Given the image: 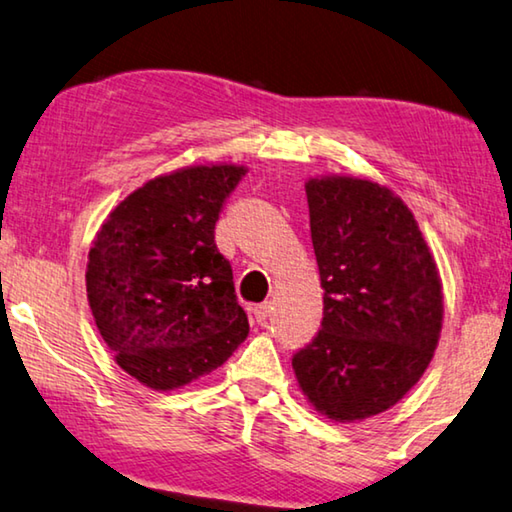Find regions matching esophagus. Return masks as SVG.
Wrapping results in <instances>:
<instances>
[{
  "label": "esophagus",
  "mask_w": 512,
  "mask_h": 512,
  "mask_svg": "<svg viewBox=\"0 0 512 512\" xmlns=\"http://www.w3.org/2000/svg\"><path fill=\"white\" fill-rule=\"evenodd\" d=\"M269 314H271V303H262V305L253 307V316L257 323H264L266 319H269Z\"/></svg>",
  "instance_id": "esophagus-1"
}]
</instances>
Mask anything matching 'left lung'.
Masks as SVG:
<instances>
[{"label":"left lung","instance_id":"obj_1","mask_svg":"<svg viewBox=\"0 0 512 512\" xmlns=\"http://www.w3.org/2000/svg\"><path fill=\"white\" fill-rule=\"evenodd\" d=\"M305 193L323 321L291 367L316 412L351 424L424 376L442 332V280L415 214L387 186L323 175Z\"/></svg>","mask_w":512,"mask_h":512}]
</instances>
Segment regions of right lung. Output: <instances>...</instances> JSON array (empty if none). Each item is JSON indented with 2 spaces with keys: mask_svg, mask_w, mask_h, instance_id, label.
Returning <instances> with one entry per match:
<instances>
[{
  "mask_svg": "<svg viewBox=\"0 0 512 512\" xmlns=\"http://www.w3.org/2000/svg\"><path fill=\"white\" fill-rule=\"evenodd\" d=\"M248 173L237 164L186 166L118 202L88 250L86 294L113 360L141 385L168 392L207 376L248 337L230 262L214 227Z\"/></svg>",
  "mask_w": 512,
  "mask_h": 512,
  "instance_id": "right-lung-1",
  "label": "right lung"
}]
</instances>
